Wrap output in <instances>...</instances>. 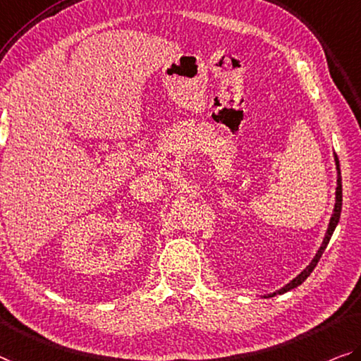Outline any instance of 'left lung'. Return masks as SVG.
<instances>
[{"label":"left lung","instance_id":"left-lung-1","mask_svg":"<svg viewBox=\"0 0 361 361\" xmlns=\"http://www.w3.org/2000/svg\"><path fill=\"white\" fill-rule=\"evenodd\" d=\"M336 169H337V188H336V204H334V213H332V216H331V221H329L328 231H326L324 240H323V243H321V247H319L318 253L314 255V258L312 259V263H310V264L307 266V268H305V269L302 271V273L295 277V279H292V281L289 282V284L282 287V289L276 290V292H273V293H268V295H264V298L274 297V295H277V293H279V295H281V293H286V292H289V290L295 289V287L300 286L302 282H303L305 279H307V277H308L310 274H312V271L316 268V264H318V262H319L321 255H323V252L326 250V247H328V243H329V240H331V235H332V232H334L337 223H339V219H341V212H342V177H341L339 159H337V157H336Z\"/></svg>","mask_w":361,"mask_h":361}]
</instances>
